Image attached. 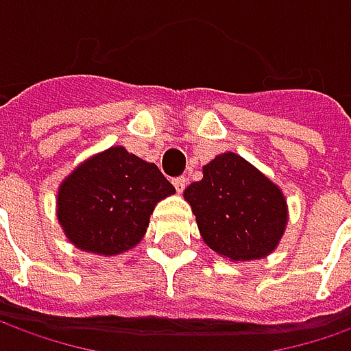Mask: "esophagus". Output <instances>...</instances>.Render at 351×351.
<instances>
[{"label":"esophagus","mask_w":351,"mask_h":351,"mask_svg":"<svg viewBox=\"0 0 351 351\" xmlns=\"http://www.w3.org/2000/svg\"><path fill=\"white\" fill-rule=\"evenodd\" d=\"M173 185H176V189H178V193H182L183 189H185V185H187V180L180 176V178H173Z\"/></svg>","instance_id":"esophagus-1"}]
</instances>
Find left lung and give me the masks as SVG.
<instances>
[{
    "label": "left lung",
    "mask_w": 351,
    "mask_h": 351,
    "mask_svg": "<svg viewBox=\"0 0 351 351\" xmlns=\"http://www.w3.org/2000/svg\"><path fill=\"white\" fill-rule=\"evenodd\" d=\"M205 244L232 262L262 260L277 248L287 201L271 180L234 152L203 166V180L183 191Z\"/></svg>",
    "instance_id": "obj_1"
}]
</instances>
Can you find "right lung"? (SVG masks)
<instances>
[{
	"instance_id": "1",
	"label": "right lung",
	"mask_w": 351,
	"mask_h": 351,
	"mask_svg": "<svg viewBox=\"0 0 351 351\" xmlns=\"http://www.w3.org/2000/svg\"><path fill=\"white\" fill-rule=\"evenodd\" d=\"M173 193L156 164L111 146L60 183L56 215L75 248L115 256L141 242L158 201Z\"/></svg>"
}]
</instances>
